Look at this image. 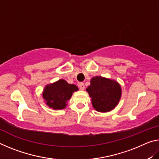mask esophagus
Masks as SVG:
<instances>
[{"mask_svg":"<svg viewBox=\"0 0 159 159\" xmlns=\"http://www.w3.org/2000/svg\"><path fill=\"white\" fill-rule=\"evenodd\" d=\"M79 86L80 90H83L85 89V85H84V83H80L79 84Z\"/></svg>","mask_w":159,"mask_h":159,"instance_id":"1","label":"esophagus"}]
</instances>
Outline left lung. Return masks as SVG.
<instances>
[{"instance_id": "left-lung-1", "label": "left lung", "mask_w": 159, "mask_h": 159, "mask_svg": "<svg viewBox=\"0 0 159 159\" xmlns=\"http://www.w3.org/2000/svg\"><path fill=\"white\" fill-rule=\"evenodd\" d=\"M86 90L92 98L93 107L99 112L114 109L121 96V88L117 82L101 76L93 78Z\"/></svg>"}]
</instances>
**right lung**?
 Masks as SVG:
<instances>
[{
	"mask_svg": "<svg viewBox=\"0 0 159 159\" xmlns=\"http://www.w3.org/2000/svg\"><path fill=\"white\" fill-rule=\"evenodd\" d=\"M78 89L76 85L69 84L64 80L61 79L52 84L48 85L45 88L43 98L50 108L61 109L66 107V102L71 98L72 93Z\"/></svg>",
	"mask_w": 159,
	"mask_h": 159,
	"instance_id": "obj_1",
	"label": "right lung"
}]
</instances>
